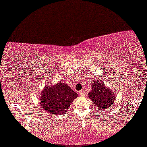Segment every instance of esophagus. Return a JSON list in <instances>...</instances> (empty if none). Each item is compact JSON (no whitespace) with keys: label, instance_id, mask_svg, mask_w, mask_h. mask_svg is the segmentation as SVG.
I'll return each mask as SVG.
<instances>
[{"label":"esophagus","instance_id":"34e87169","mask_svg":"<svg viewBox=\"0 0 147 147\" xmlns=\"http://www.w3.org/2000/svg\"><path fill=\"white\" fill-rule=\"evenodd\" d=\"M79 94L80 96H84L86 95V92H84V90H82V91H80L79 92Z\"/></svg>","mask_w":147,"mask_h":147}]
</instances>
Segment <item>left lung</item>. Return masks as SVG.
Listing matches in <instances>:
<instances>
[{
  "label": "left lung",
  "instance_id": "obj_1",
  "mask_svg": "<svg viewBox=\"0 0 147 147\" xmlns=\"http://www.w3.org/2000/svg\"><path fill=\"white\" fill-rule=\"evenodd\" d=\"M92 90L88 94V97L96 106L98 109H109L113 105L116 98V93L112 89L105 86L104 82L96 80L92 84Z\"/></svg>",
  "mask_w": 147,
  "mask_h": 147
}]
</instances>
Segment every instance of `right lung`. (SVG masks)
Returning a JSON list of instances; mask_svg holds the SVG:
<instances>
[{
  "mask_svg": "<svg viewBox=\"0 0 147 147\" xmlns=\"http://www.w3.org/2000/svg\"><path fill=\"white\" fill-rule=\"evenodd\" d=\"M78 94L67 84L59 82L55 86H45L41 92L40 104L46 112L53 115L67 112Z\"/></svg>",
  "mask_w": 147,
  "mask_h": 147,
  "instance_id": "obj_1",
  "label": "right lung"
}]
</instances>
